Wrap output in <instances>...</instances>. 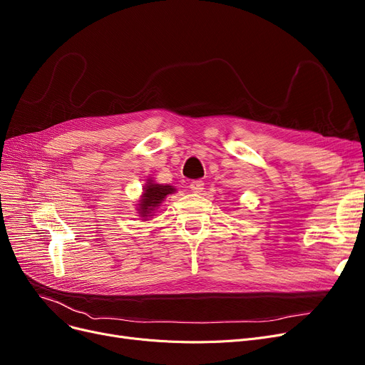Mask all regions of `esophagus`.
Listing matches in <instances>:
<instances>
[{
  "label": "esophagus",
  "instance_id": "1",
  "mask_svg": "<svg viewBox=\"0 0 365 365\" xmlns=\"http://www.w3.org/2000/svg\"><path fill=\"white\" fill-rule=\"evenodd\" d=\"M189 187H191L192 192L201 194L202 189H204V182H202V180H192L191 185H189Z\"/></svg>",
  "mask_w": 365,
  "mask_h": 365
}]
</instances>
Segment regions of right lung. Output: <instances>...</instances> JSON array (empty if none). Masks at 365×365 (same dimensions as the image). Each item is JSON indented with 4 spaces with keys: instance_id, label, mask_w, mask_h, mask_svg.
Masks as SVG:
<instances>
[{
    "instance_id": "1",
    "label": "right lung",
    "mask_w": 365,
    "mask_h": 365,
    "mask_svg": "<svg viewBox=\"0 0 365 365\" xmlns=\"http://www.w3.org/2000/svg\"><path fill=\"white\" fill-rule=\"evenodd\" d=\"M173 192H176V189L170 185H160V183H155L153 180H148L145 187H143V194H141L140 198V204H138V216L143 217V220H148L146 217L153 216L152 213L158 209V205H160L164 198Z\"/></svg>"
}]
</instances>
